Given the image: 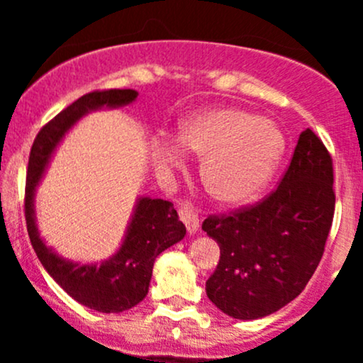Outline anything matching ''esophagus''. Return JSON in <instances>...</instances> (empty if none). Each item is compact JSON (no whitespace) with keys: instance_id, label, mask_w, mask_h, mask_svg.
I'll use <instances>...</instances> for the list:
<instances>
[{"instance_id":"esophagus-1","label":"esophagus","mask_w":363,"mask_h":363,"mask_svg":"<svg viewBox=\"0 0 363 363\" xmlns=\"http://www.w3.org/2000/svg\"><path fill=\"white\" fill-rule=\"evenodd\" d=\"M179 218H181L182 223L186 225V228L189 234H196V232H198L199 218H198V215L193 211V208H189V206L181 208V210H179Z\"/></svg>"}]
</instances>
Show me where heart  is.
Listing matches in <instances>:
<instances>
[{
  "mask_svg": "<svg viewBox=\"0 0 363 363\" xmlns=\"http://www.w3.org/2000/svg\"><path fill=\"white\" fill-rule=\"evenodd\" d=\"M174 147L152 152L157 174L172 176L182 153L203 157L201 181L218 203L228 206L251 201L273 176L283 153V136L272 121L239 109H206L179 121Z\"/></svg>",
  "mask_w": 363,
  "mask_h": 363,
  "instance_id": "heart-1",
  "label": "heart"
}]
</instances>
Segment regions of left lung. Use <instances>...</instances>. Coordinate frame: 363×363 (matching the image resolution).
I'll return each instance as SVG.
<instances>
[{"instance_id": "8db88e82", "label": "left lung", "mask_w": 363, "mask_h": 363, "mask_svg": "<svg viewBox=\"0 0 363 363\" xmlns=\"http://www.w3.org/2000/svg\"><path fill=\"white\" fill-rule=\"evenodd\" d=\"M333 158L312 129L297 147L278 187L256 205L210 215L203 230L220 245L206 295L235 319L273 314L306 289L323 257L333 215Z\"/></svg>"}]
</instances>
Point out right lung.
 <instances>
[{
  "label": "right lung",
  "instance_id": "right-lung-1",
  "mask_svg": "<svg viewBox=\"0 0 363 363\" xmlns=\"http://www.w3.org/2000/svg\"><path fill=\"white\" fill-rule=\"evenodd\" d=\"M138 97L131 89L95 90L74 101L37 133L28 157L25 182V222L32 247L54 281L82 306L99 312H123L147 297L153 262L165 249L184 239L186 227L174 205L165 199L140 198L126 232V239L116 256L102 264H78L52 252L39 237L34 216L35 187L43 177L65 133L89 111L121 107Z\"/></svg>",
  "mask_w": 363,
  "mask_h": 363
}]
</instances>
